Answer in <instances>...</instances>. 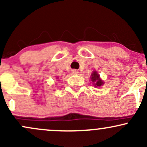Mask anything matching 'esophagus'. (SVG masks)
<instances>
[{"label":"esophagus","instance_id":"esophagus-1","mask_svg":"<svg viewBox=\"0 0 147 147\" xmlns=\"http://www.w3.org/2000/svg\"><path fill=\"white\" fill-rule=\"evenodd\" d=\"M72 74H78L79 71L77 70H75V69H73V70H72Z\"/></svg>","mask_w":147,"mask_h":147}]
</instances>
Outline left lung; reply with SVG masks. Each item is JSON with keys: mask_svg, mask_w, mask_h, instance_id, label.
Masks as SVG:
<instances>
[{"mask_svg": "<svg viewBox=\"0 0 147 147\" xmlns=\"http://www.w3.org/2000/svg\"><path fill=\"white\" fill-rule=\"evenodd\" d=\"M91 79H92V81L93 82H96L95 84L96 87L101 86L104 84V82H103L100 79V78H99V75L96 72H93L92 73V75H91Z\"/></svg>", "mask_w": 147, "mask_h": 147, "instance_id": "obj_1", "label": "left lung"}]
</instances>
